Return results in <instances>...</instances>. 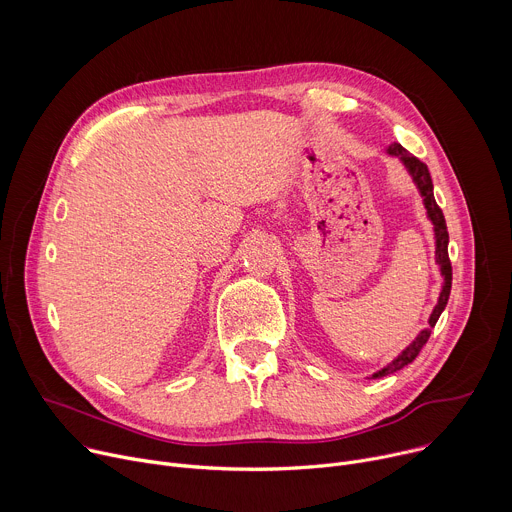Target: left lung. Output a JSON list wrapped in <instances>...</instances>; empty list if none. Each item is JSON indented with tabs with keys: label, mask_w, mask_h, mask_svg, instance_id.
<instances>
[{
	"label": "left lung",
	"mask_w": 512,
	"mask_h": 512,
	"mask_svg": "<svg viewBox=\"0 0 512 512\" xmlns=\"http://www.w3.org/2000/svg\"><path fill=\"white\" fill-rule=\"evenodd\" d=\"M389 154L401 158V162L405 164V168L409 170V174L413 176V182L417 184L421 196H423V204L427 208V216L431 218L433 223V231H435V259L437 263H440L442 267V275H444V287H442V294H440V300H437V306L433 308L431 316H429V328L421 330L419 336L391 362L387 364L385 369H381L379 373L373 375V379H379V377H385V375H391L395 371H401L403 367H407L409 362H413L419 354V350L425 346V342L429 340V334H431V328L435 326V322L440 320L446 304H448V298H450V289H452V263H450V255H448V227H446V218H444V212L442 208L437 206L435 198H433V184H431V176H429V170L427 166L411 156L401 143H393L389 148Z\"/></svg>",
	"instance_id": "left-lung-1"
}]
</instances>
